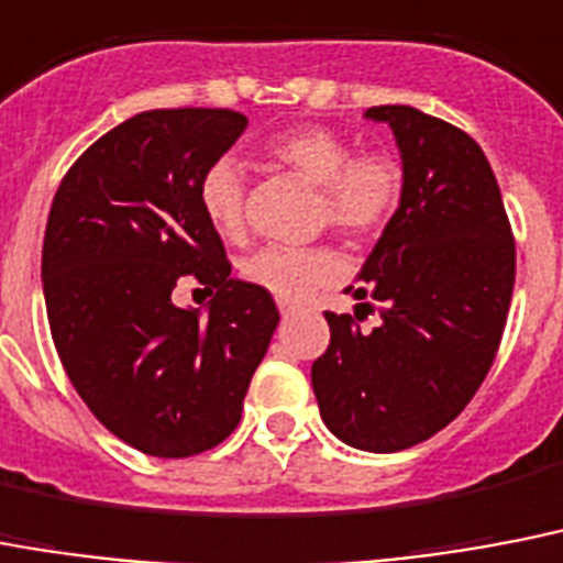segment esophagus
I'll return each mask as SVG.
<instances>
[{"instance_id": "obj_1", "label": "esophagus", "mask_w": 563, "mask_h": 563, "mask_svg": "<svg viewBox=\"0 0 563 563\" xmlns=\"http://www.w3.org/2000/svg\"><path fill=\"white\" fill-rule=\"evenodd\" d=\"M278 310H282V317H290V313L296 310V305L294 302H278Z\"/></svg>"}]
</instances>
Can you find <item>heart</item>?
I'll return each instance as SVG.
<instances>
[{"mask_svg": "<svg viewBox=\"0 0 563 563\" xmlns=\"http://www.w3.org/2000/svg\"><path fill=\"white\" fill-rule=\"evenodd\" d=\"M269 159L319 188V218L340 235L363 241L393 218L401 200V162L386 151H360L336 130L302 124L276 133L264 145ZM200 209L223 238L246 229V174L232 156H220L200 177ZM340 255L331 246H261L244 258L241 273L250 285L282 302L305 299L310 290L340 276Z\"/></svg>", "mask_w": 563, "mask_h": 563, "instance_id": "obj_1", "label": "heart"}]
</instances>
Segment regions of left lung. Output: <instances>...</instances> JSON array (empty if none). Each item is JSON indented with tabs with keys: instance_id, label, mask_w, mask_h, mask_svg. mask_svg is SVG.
<instances>
[{
	"instance_id": "left-lung-1",
	"label": "left lung",
	"mask_w": 563,
	"mask_h": 563,
	"mask_svg": "<svg viewBox=\"0 0 563 563\" xmlns=\"http://www.w3.org/2000/svg\"><path fill=\"white\" fill-rule=\"evenodd\" d=\"M366 119L393 130L404 188L349 290L384 308L372 331L328 310L331 343L310 384L340 442L395 453L451 424L488 375L515 290V238L465 130L407 103L372 107Z\"/></svg>"
}]
</instances>
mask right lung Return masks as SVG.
Here are the masks:
<instances>
[{
	"mask_svg": "<svg viewBox=\"0 0 563 563\" xmlns=\"http://www.w3.org/2000/svg\"><path fill=\"white\" fill-rule=\"evenodd\" d=\"M244 130L235 110L139 112L84 151L48 211L54 349L92 416L147 456L223 442L278 325L273 296L232 278L197 195ZM186 275L216 290L206 314L169 302Z\"/></svg>",
	"mask_w": 563,
	"mask_h": 563,
	"instance_id": "right-lung-1",
	"label": "right lung"
}]
</instances>
